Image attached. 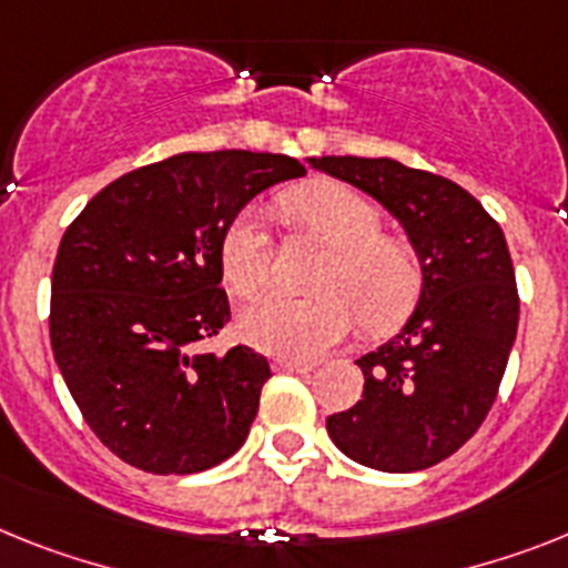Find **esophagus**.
I'll return each instance as SVG.
<instances>
[{"label":"esophagus","instance_id":"obj_1","mask_svg":"<svg viewBox=\"0 0 568 568\" xmlns=\"http://www.w3.org/2000/svg\"><path fill=\"white\" fill-rule=\"evenodd\" d=\"M274 369H280V373L306 375V373H312L314 366L306 364V361H285V357H280V361H274Z\"/></svg>","mask_w":568,"mask_h":568}]
</instances>
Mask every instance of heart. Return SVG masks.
Instances as JSON below:
<instances>
[{"label":"heart","mask_w":568,"mask_h":568,"mask_svg":"<svg viewBox=\"0 0 568 568\" xmlns=\"http://www.w3.org/2000/svg\"><path fill=\"white\" fill-rule=\"evenodd\" d=\"M283 211L328 251L314 271L317 292L276 294L247 308L242 335L251 346L280 357H314L346 337L355 314L366 332H387L413 312L422 262L409 242L381 233L384 216L366 195L337 181H314L285 193ZM219 260L236 297L251 300L268 285L271 240L260 216L233 219Z\"/></svg>","instance_id":"b5f03b06"}]
</instances>
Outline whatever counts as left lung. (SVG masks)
I'll list each match as a JSON object with an SVG mask.
<instances>
[{
  "label": "left lung",
  "mask_w": 568,
  "mask_h": 568,
  "mask_svg": "<svg viewBox=\"0 0 568 568\" xmlns=\"http://www.w3.org/2000/svg\"><path fill=\"white\" fill-rule=\"evenodd\" d=\"M308 164L384 204L422 262L416 312L357 361L364 395L326 418L328 436L366 468H430L479 430L517 337V280L503 227L456 181L402 161L323 155Z\"/></svg>",
  "instance_id": "8db88e82"
}]
</instances>
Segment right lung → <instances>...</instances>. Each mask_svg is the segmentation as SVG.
Wrapping results in <instances>:
<instances>
[{
	"label": "right lung",
	"instance_id": "add662e5",
	"mask_svg": "<svg viewBox=\"0 0 568 568\" xmlns=\"http://www.w3.org/2000/svg\"><path fill=\"white\" fill-rule=\"evenodd\" d=\"M306 166L271 152H181L106 184L63 233L51 349L94 436L146 474H199L245 445L271 366L199 343L231 321L222 240L256 193Z\"/></svg>",
	"mask_w": 568,
	"mask_h": 568
}]
</instances>
